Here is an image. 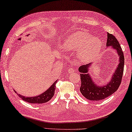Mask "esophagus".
I'll return each instance as SVG.
<instances>
[{
	"label": "esophagus",
	"mask_w": 132,
	"mask_h": 132,
	"mask_svg": "<svg viewBox=\"0 0 132 132\" xmlns=\"http://www.w3.org/2000/svg\"><path fill=\"white\" fill-rule=\"evenodd\" d=\"M74 71H75V70L73 68H70L68 70V72L70 73H72L74 72Z\"/></svg>",
	"instance_id": "obj_1"
}]
</instances>
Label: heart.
Here are the masks:
<instances>
[{"instance_id": "b5f03b06", "label": "heart", "mask_w": 132, "mask_h": 132, "mask_svg": "<svg viewBox=\"0 0 132 132\" xmlns=\"http://www.w3.org/2000/svg\"><path fill=\"white\" fill-rule=\"evenodd\" d=\"M102 45V42L98 37L85 31H78L66 39L62 47L67 52H77L80 61L87 62L98 56Z\"/></svg>"}]
</instances>
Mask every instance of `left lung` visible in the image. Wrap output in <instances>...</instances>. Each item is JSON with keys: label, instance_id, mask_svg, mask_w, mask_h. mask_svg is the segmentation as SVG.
Returning <instances> with one entry per match:
<instances>
[{"label": "left lung", "instance_id": "obj_1", "mask_svg": "<svg viewBox=\"0 0 132 132\" xmlns=\"http://www.w3.org/2000/svg\"><path fill=\"white\" fill-rule=\"evenodd\" d=\"M106 46L115 50L119 56V64L112 73L110 81L104 85L98 86L94 82L89 73V68L92 62L80 66L78 69L80 72L81 86L80 91L85 98L92 101H100L108 97L117 90L121 84L124 68V55L122 48L116 38L112 34L108 33Z\"/></svg>", "mask_w": 132, "mask_h": 132}]
</instances>
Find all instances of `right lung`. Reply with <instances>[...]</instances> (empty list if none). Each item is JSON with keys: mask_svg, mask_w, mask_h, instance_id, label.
<instances>
[{"mask_svg": "<svg viewBox=\"0 0 132 132\" xmlns=\"http://www.w3.org/2000/svg\"><path fill=\"white\" fill-rule=\"evenodd\" d=\"M58 80V79H57ZM57 80L53 83V85L51 86L49 88L46 90L45 92H44L40 94H39L38 96H34V97H25L24 96L21 95L20 94L17 93L15 90L14 92L17 93V95L19 96V97L22 99V100L25 101H27L28 103H32V104H42V103H45L47 102L50 100L52 99V98L53 97L54 94V92L55 90V85Z\"/></svg>", "mask_w": 132, "mask_h": 132, "instance_id": "right-lung-1", "label": "right lung"}]
</instances>
